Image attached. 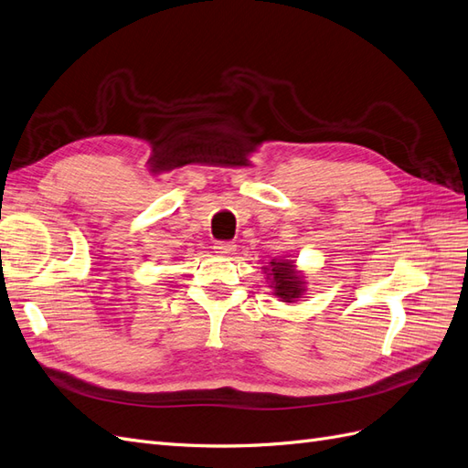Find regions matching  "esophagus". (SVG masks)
Masks as SVG:
<instances>
[{"label": "esophagus", "instance_id": "esophagus-1", "mask_svg": "<svg viewBox=\"0 0 468 468\" xmlns=\"http://www.w3.org/2000/svg\"><path fill=\"white\" fill-rule=\"evenodd\" d=\"M214 249H216V252L221 254V256H231L237 247L231 243V240H218V243L214 245Z\"/></svg>", "mask_w": 468, "mask_h": 468}]
</instances>
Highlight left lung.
<instances>
[{"label": "left lung", "instance_id": "1", "mask_svg": "<svg viewBox=\"0 0 468 468\" xmlns=\"http://www.w3.org/2000/svg\"><path fill=\"white\" fill-rule=\"evenodd\" d=\"M270 266L272 268L264 270L268 272L266 280H270V288H274V295H278L285 303H293L297 297L303 295L305 282L295 272L293 262L272 261Z\"/></svg>", "mask_w": 468, "mask_h": 468}]
</instances>
